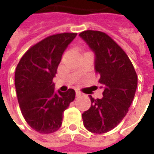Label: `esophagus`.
<instances>
[{
  "label": "esophagus",
  "mask_w": 154,
  "mask_h": 154,
  "mask_svg": "<svg viewBox=\"0 0 154 154\" xmlns=\"http://www.w3.org/2000/svg\"><path fill=\"white\" fill-rule=\"evenodd\" d=\"M82 95V92H80V91H76V97H81Z\"/></svg>",
  "instance_id": "34e87169"
}]
</instances>
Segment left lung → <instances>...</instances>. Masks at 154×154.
<instances>
[{"mask_svg": "<svg viewBox=\"0 0 154 154\" xmlns=\"http://www.w3.org/2000/svg\"><path fill=\"white\" fill-rule=\"evenodd\" d=\"M95 54V72L103 88V97L90 96L91 107L82 114L84 126L95 134H104L119 125L132 103L138 77L125 51L106 34L87 30L81 33Z\"/></svg>", "mask_w": 154, "mask_h": 154, "instance_id": "left-lung-1", "label": "left lung"}]
</instances>
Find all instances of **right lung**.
<instances>
[{
  "mask_svg": "<svg viewBox=\"0 0 154 154\" xmlns=\"http://www.w3.org/2000/svg\"><path fill=\"white\" fill-rule=\"evenodd\" d=\"M77 34L49 36L29 49L16 67L15 84L20 108L32 129L41 134L57 131L75 91H54L53 79L62 56Z\"/></svg>",
  "mask_w": 154,
  "mask_h": 154,
  "instance_id": "1",
  "label": "right lung"
}]
</instances>
